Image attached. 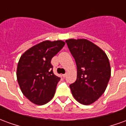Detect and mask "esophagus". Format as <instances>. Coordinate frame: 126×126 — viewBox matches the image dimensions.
<instances>
[{
    "mask_svg": "<svg viewBox=\"0 0 126 126\" xmlns=\"http://www.w3.org/2000/svg\"><path fill=\"white\" fill-rule=\"evenodd\" d=\"M66 75H67V74H63V75H62V76H63V78H65V77L66 76Z\"/></svg>",
    "mask_w": 126,
    "mask_h": 126,
    "instance_id": "1",
    "label": "esophagus"
}]
</instances>
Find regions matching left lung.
I'll list each match as a JSON object with an SVG mask.
<instances>
[{
  "label": "left lung",
  "mask_w": 126,
  "mask_h": 126,
  "mask_svg": "<svg viewBox=\"0 0 126 126\" xmlns=\"http://www.w3.org/2000/svg\"><path fill=\"white\" fill-rule=\"evenodd\" d=\"M65 42L77 65L76 81L69 85L72 95L85 105L92 104L105 91L111 67L105 52L86 39H69Z\"/></svg>",
  "instance_id": "8db88e82"
}]
</instances>
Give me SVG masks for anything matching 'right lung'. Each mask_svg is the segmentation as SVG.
<instances>
[{
    "label": "right lung",
    "instance_id": "1",
    "mask_svg": "<svg viewBox=\"0 0 126 126\" xmlns=\"http://www.w3.org/2000/svg\"><path fill=\"white\" fill-rule=\"evenodd\" d=\"M65 44L61 40L44 41L20 57L17 69L18 83L23 95L34 104L44 105L54 96L61 78L53 73L51 59Z\"/></svg>",
    "mask_w": 126,
    "mask_h": 126
}]
</instances>
